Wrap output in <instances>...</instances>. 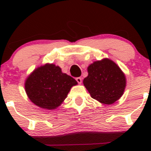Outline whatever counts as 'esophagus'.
Listing matches in <instances>:
<instances>
[{"label": "esophagus", "instance_id": "1", "mask_svg": "<svg viewBox=\"0 0 151 151\" xmlns=\"http://www.w3.org/2000/svg\"><path fill=\"white\" fill-rule=\"evenodd\" d=\"M76 79L77 82H78V84H81V83H82V78H81V77H77V78H76Z\"/></svg>", "mask_w": 151, "mask_h": 151}]
</instances>
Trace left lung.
Segmentation results:
<instances>
[{
  "instance_id": "left-lung-1",
  "label": "left lung",
  "mask_w": 151,
  "mask_h": 151,
  "mask_svg": "<svg viewBox=\"0 0 151 151\" xmlns=\"http://www.w3.org/2000/svg\"><path fill=\"white\" fill-rule=\"evenodd\" d=\"M88 73L83 84L92 98L112 104L122 97L126 85L125 74L111 60L95 61L88 67Z\"/></svg>"
}]
</instances>
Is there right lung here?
I'll return each mask as SVG.
<instances>
[{
    "label": "right lung",
    "instance_id": "add662e5",
    "mask_svg": "<svg viewBox=\"0 0 151 151\" xmlns=\"http://www.w3.org/2000/svg\"><path fill=\"white\" fill-rule=\"evenodd\" d=\"M76 79L62 73L60 67L47 63L35 69L25 82V89L30 101L36 106L54 110L66 99Z\"/></svg>",
    "mask_w": 151,
    "mask_h": 151
}]
</instances>
